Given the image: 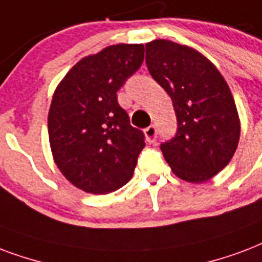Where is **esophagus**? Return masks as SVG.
Segmentation results:
<instances>
[{"label": "esophagus", "mask_w": 262, "mask_h": 262, "mask_svg": "<svg viewBox=\"0 0 262 262\" xmlns=\"http://www.w3.org/2000/svg\"><path fill=\"white\" fill-rule=\"evenodd\" d=\"M144 135H145V139L148 143H155V140H157V136H158V129L155 125H151L148 126L147 129L144 130Z\"/></svg>", "instance_id": "1"}]
</instances>
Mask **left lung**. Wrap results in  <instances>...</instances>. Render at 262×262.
<instances>
[{"label":"left lung","instance_id":"8db88e82","mask_svg":"<svg viewBox=\"0 0 262 262\" xmlns=\"http://www.w3.org/2000/svg\"><path fill=\"white\" fill-rule=\"evenodd\" d=\"M151 77L173 101L174 137L161 144L177 177L203 183L221 171L236 151L241 123L232 93L220 71L192 48L155 39L145 43Z\"/></svg>","mask_w":262,"mask_h":262}]
</instances>
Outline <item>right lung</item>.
Returning <instances> with one entry per match:
<instances>
[{"mask_svg": "<svg viewBox=\"0 0 262 262\" xmlns=\"http://www.w3.org/2000/svg\"><path fill=\"white\" fill-rule=\"evenodd\" d=\"M143 60L141 43L105 48L78 61L53 95L48 115L52 154L66 179L85 192H114L133 176L145 136L130 125L117 92Z\"/></svg>", "mask_w": 262, "mask_h": 262, "instance_id": "1", "label": "right lung"}]
</instances>
